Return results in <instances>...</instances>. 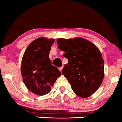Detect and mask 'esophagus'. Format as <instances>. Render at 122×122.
<instances>
[{"instance_id":"1","label":"esophagus","mask_w":122,"mask_h":122,"mask_svg":"<svg viewBox=\"0 0 122 122\" xmlns=\"http://www.w3.org/2000/svg\"><path fill=\"white\" fill-rule=\"evenodd\" d=\"M63 66H61V67H59V70L61 71V70L63 69Z\"/></svg>"}]
</instances>
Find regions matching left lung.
I'll use <instances>...</instances> for the list:
<instances>
[{"instance_id":"left-lung-1","label":"left lung","mask_w":122,"mask_h":122,"mask_svg":"<svg viewBox=\"0 0 122 122\" xmlns=\"http://www.w3.org/2000/svg\"><path fill=\"white\" fill-rule=\"evenodd\" d=\"M58 48L68 59L61 73L76 95L86 98L93 94L104 78V60L95 45L85 39H58Z\"/></svg>"}]
</instances>
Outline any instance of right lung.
Wrapping results in <instances>:
<instances>
[{"label":"right lung","instance_id":"right-lung-1","mask_svg":"<svg viewBox=\"0 0 122 122\" xmlns=\"http://www.w3.org/2000/svg\"><path fill=\"white\" fill-rule=\"evenodd\" d=\"M55 39H36L25 51L21 63V73L27 88L40 96L48 94L61 72L52 65L49 58Z\"/></svg>","mask_w":122,"mask_h":122}]
</instances>
